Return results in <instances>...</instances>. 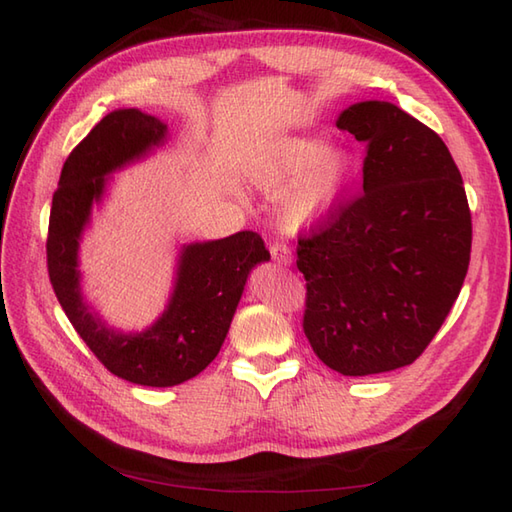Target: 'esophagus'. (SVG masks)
<instances>
[{"label": "esophagus", "instance_id": "1", "mask_svg": "<svg viewBox=\"0 0 512 512\" xmlns=\"http://www.w3.org/2000/svg\"><path fill=\"white\" fill-rule=\"evenodd\" d=\"M270 257H273V262H277L281 266H290L292 264V250L286 244H273V246H270Z\"/></svg>", "mask_w": 512, "mask_h": 512}]
</instances>
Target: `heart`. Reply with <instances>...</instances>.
<instances>
[{
	"label": "heart",
	"instance_id": "heart-1",
	"mask_svg": "<svg viewBox=\"0 0 512 512\" xmlns=\"http://www.w3.org/2000/svg\"><path fill=\"white\" fill-rule=\"evenodd\" d=\"M356 178L350 151L332 149L317 136H292L266 151L255 182L270 198H286L281 220L288 228H308L325 220Z\"/></svg>",
	"mask_w": 512,
	"mask_h": 512
}]
</instances>
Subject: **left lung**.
<instances>
[{
  "instance_id": "1",
  "label": "left lung",
  "mask_w": 512,
  "mask_h": 512,
  "mask_svg": "<svg viewBox=\"0 0 512 512\" xmlns=\"http://www.w3.org/2000/svg\"><path fill=\"white\" fill-rule=\"evenodd\" d=\"M336 127L367 143L363 193L299 239L303 330L343 376L411 365L458 299L471 211L442 138L387 101L352 103Z\"/></svg>"
}]
</instances>
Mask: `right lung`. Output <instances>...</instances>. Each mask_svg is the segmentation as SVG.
<instances>
[{
	"instance_id": "add662e5",
	"label": "right lung",
	"mask_w": 512,
	"mask_h": 512,
	"mask_svg": "<svg viewBox=\"0 0 512 512\" xmlns=\"http://www.w3.org/2000/svg\"><path fill=\"white\" fill-rule=\"evenodd\" d=\"M169 125L129 107L114 110L65 160L52 195L48 273L65 317L94 356L118 378L173 387L198 376L220 352L250 270L268 262L262 237L242 231L209 242H184L167 306L145 330L110 325L83 292L81 242L101 209L116 171L149 158L167 143Z\"/></svg>"
}]
</instances>
